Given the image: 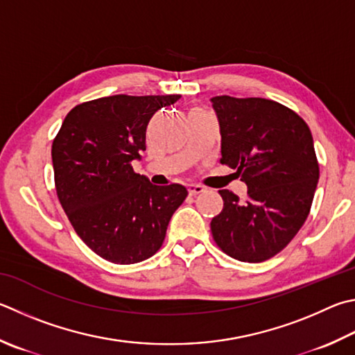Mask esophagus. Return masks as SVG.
Masks as SVG:
<instances>
[{
    "instance_id": "1",
    "label": "esophagus",
    "mask_w": 355,
    "mask_h": 355,
    "mask_svg": "<svg viewBox=\"0 0 355 355\" xmlns=\"http://www.w3.org/2000/svg\"><path fill=\"white\" fill-rule=\"evenodd\" d=\"M188 191H189V196H197V194H200V192H203L205 188L200 184L191 183V184H188Z\"/></svg>"
}]
</instances>
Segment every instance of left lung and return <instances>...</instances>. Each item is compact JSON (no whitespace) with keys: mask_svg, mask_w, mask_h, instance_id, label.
I'll return each mask as SVG.
<instances>
[{"mask_svg":"<svg viewBox=\"0 0 355 355\" xmlns=\"http://www.w3.org/2000/svg\"><path fill=\"white\" fill-rule=\"evenodd\" d=\"M222 135V164L247 184L241 202L218 191L223 209L211 220L216 243L243 262L273 257L298 233L320 178L312 133L290 108L262 98L211 99Z\"/></svg>","mask_w":355,"mask_h":355,"instance_id":"1","label":"left lung"}]
</instances>
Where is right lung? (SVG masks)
Here are the masks:
<instances>
[{"instance_id": "obj_1", "label": "right lung", "mask_w": 355, "mask_h": 355, "mask_svg": "<svg viewBox=\"0 0 355 355\" xmlns=\"http://www.w3.org/2000/svg\"><path fill=\"white\" fill-rule=\"evenodd\" d=\"M182 98L116 94L71 110L53 143L57 197L80 239L113 263H137L159 250L182 184L155 186L135 173L155 112Z\"/></svg>"}]
</instances>
